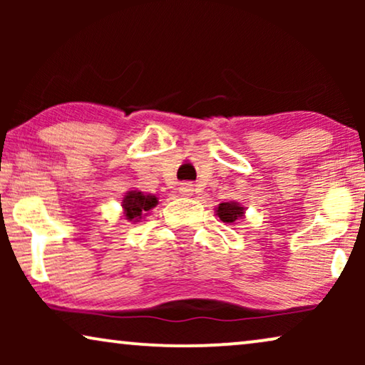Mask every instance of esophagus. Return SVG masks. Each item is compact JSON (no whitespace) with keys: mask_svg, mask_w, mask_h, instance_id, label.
Wrapping results in <instances>:
<instances>
[{"mask_svg":"<svg viewBox=\"0 0 365 365\" xmlns=\"http://www.w3.org/2000/svg\"><path fill=\"white\" fill-rule=\"evenodd\" d=\"M179 192L182 194V196H192V192H194V184H191V182H182L181 186H179Z\"/></svg>","mask_w":365,"mask_h":365,"instance_id":"obj_1","label":"esophagus"}]
</instances>
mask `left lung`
Here are the masks:
<instances>
[{"label":"left lung","instance_id":"1","mask_svg":"<svg viewBox=\"0 0 365 365\" xmlns=\"http://www.w3.org/2000/svg\"><path fill=\"white\" fill-rule=\"evenodd\" d=\"M216 214L222 222L232 224V222H236L237 219L244 217V207L239 202H234V201L221 202L216 207Z\"/></svg>","mask_w":365,"mask_h":365}]
</instances>
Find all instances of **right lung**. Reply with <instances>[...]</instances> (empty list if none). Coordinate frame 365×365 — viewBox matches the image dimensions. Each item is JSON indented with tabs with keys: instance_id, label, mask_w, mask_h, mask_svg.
Wrapping results in <instances>:
<instances>
[{
	"instance_id": "obj_1",
	"label": "right lung",
	"mask_w": 365,
	"mask_h": 365,
	"mask_svg": "<svg viewBox=\"0 0 365 365\" xmlns=\"http://www.w3.org/2000/svg\"><path fill=\"white\" fill-rule=\"evenodd\" d=\"M158 197L153 194H144L141 191H128L123 197L124 217L131 222H139L146 214L156 207Z\"/></svg>"
}]
</instances>
